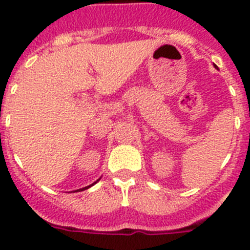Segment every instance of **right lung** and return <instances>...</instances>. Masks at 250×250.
I'll return each mask as SVG.
<instances>
[{
    "instance_id": "add662e5",
    "label": "right lung",
    "mask_w": 250,
    "mask_h": 250,
    "mask_svg": "<svg viewBox=\"0 0 250 250\" xmlns=\"http://www.w3.org/2000/svg\"><path fill=\"white\" fill-rule=\"evenodd\" d=\"M99 180H100V179H99ZM99 180H96V182H95V183H92V184H91V185H89V187L81 188V189H79V190H75V191H83V190H86V189H89V188H91V187H92V185H95V184H96V183H98V182H99Z\"/></svg>"
}]
</instances>
